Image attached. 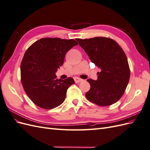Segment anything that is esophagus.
Listing matches in <instances>:
<instances>
[{"label": "esophagus", "instance_id": "obj_1", "mask_svg": "<svg viewBox=\"0 0 150 150\" xmlns=\"http://www.w3.org/2000/svg\"><path fill=\"white\" fill-rule=\"evenodd\" d=\"M74 81H75V83H80V82H81V81H83V79H81V78H78V77H75V78H74Z\"/></svg>", "mask_w": 150, "mask_h": 150}]
</instances>
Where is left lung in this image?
Instances as JSON below:
<instances>
[{
    "label": "left lung",
    "instance_id": "8db88e82",
    "mask_svg": "<svg viewBox=\"0 0 150 150\" xmlns=\"http://www.w3.org/2000/svg\"><path fill=\"white\" fill-rule=\"evenodd\" d=\"M76 40L91 62L101 69L97 80L87 79L91 88L86 93V98L102 106L115 103L123 95L130 77L123 50L110 38L96 37Z\"/></svg>",
    "mask_w": 150,
    "mask_h": 150
}]
</instances>
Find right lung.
Wrapping results in <instances>:
<instances>
[{
    "label": "right lung",
    "instance_id": "obj_1",
    "mask_svg": "<svg viewBox=\"0 0 150 150\" xmlns=\"http://www.w3.org/2000/svg\"><path fill=\"white\" fill-rule=\"evenodd\" d=\"M78 43L74 39L42 38L25 52L21 65V82L25 92L38 106L51 110L64 101L72 78L56 79L66 54Z\"/></svg>",
    "mask_w": 150,
    "mask_h": 150
}]
</instances>
